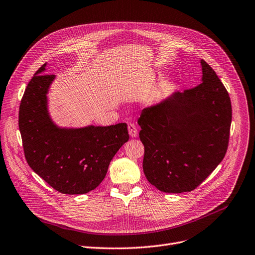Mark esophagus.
<instances>
[{
	"mask_svg": "<svg viewBox=\"0 0 255 255\" xmlns=\"http://www.w3.org/2000/svg\"><path fill=\"white\" fill-rule=\"evenodd\" d=\"M128 134L131 138H137L138 137V129H137L135 125L129 124L128 127Z\"/></svg>",
	"mask_w": 255,
	"mask_h": 255,
	"instance_id": "obj_1",
	"label": "esophagus"
}]
</instances>
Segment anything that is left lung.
Here are the masks:
<instances>
[{
  "mask_svg": "<svg viewBox=\"0 0 255 255\" xmlns=\"http://www.w3.org/2000/svg\"><path fill=\"white\" fill-rule=\"evenodd\" d=\"M201 83L145 108L138 120L145 152L143 171L165 193L198 187L226 153L232 124L229 95L203 60Z\"/></svg>",
  "mask_w": 255,
  "mask_h": 255,
  "instance_id": "1",
  "label": "left lung"
}]
</instances>
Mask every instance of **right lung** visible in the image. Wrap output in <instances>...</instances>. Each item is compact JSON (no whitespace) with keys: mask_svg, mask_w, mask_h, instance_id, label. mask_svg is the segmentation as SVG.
Here are the masks:
<instances>
[{"mask_svg":"<svg viewBox=\"0 0 255 255\" xmlns=\"http://www.w3.org/2000/svg\"><path fill=\"white\" fill-rule=\"evenodd\" d=\"M44 63L29 82L19 106L18 127L32 170L63 194H85L105 178L113 156L128 141L127 124L82 128L58 126L48 112L56 76Z\"/></svg>","mask_w":255,"mask_h":255,"instance_id":"add662e5","label":"right lung"}]
</instances>
